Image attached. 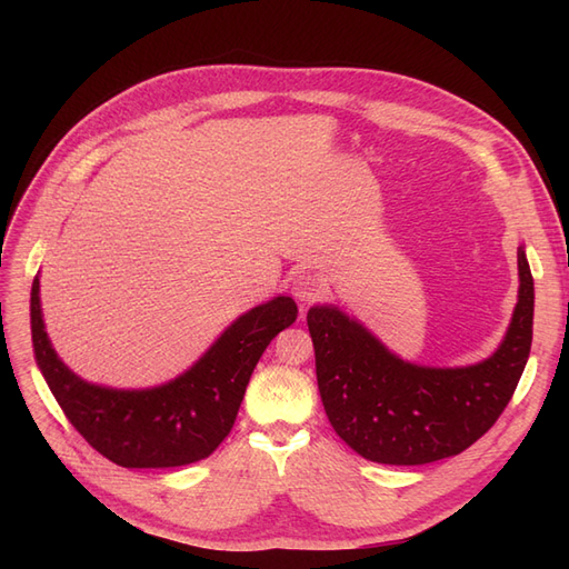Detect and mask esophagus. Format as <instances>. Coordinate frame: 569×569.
Masks as SVG:
<instances>
[{
    "label": "esophagus",
    "mask_w": 569,
    "mask_h": 569,
    "mask_svg": "<svg viewBox=\"0 0 569 569\" xmlns=\"http://www.w3.org/2000/svg\"><path fill=\"white\" fill-rule=\"evenodd\" d=\"M322 291H325V284L316 272H299L295 282H291V295H295L297 301L301 303H311L320 299Z\"/></svg>",
    "instance_id": "obj_1"
}]
</instances>
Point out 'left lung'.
<instances>
[{"label": "left lung", "mask_w": 569, "mask_h": 569, "mask_svg": "<svg viewBox=\"0 0 569 569\" xmlns=\"http://www.w3.org/2000/svg\"><path fill=\"white\" fill-rule=\"evenodd\" d=\"M518 303L498 349L475 366L432 368L391 353L332 303L308 311L318 389L335 432L372 462L425 465L472 446L501 416L531 349L533 280L518 249Z\"/></svg>", "instance_id": "1"}]
</instances>
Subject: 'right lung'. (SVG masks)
Listing matches in <instances>:
<instances>
[{
    "label": "right lung",
    "mask_w": 569,
    "mask_h": 569,
    "mask_svg": "<svg viewBox=\"0 0 569 569\" xmlns=\"http://www.w3.org/2000/svg\"><path fill=\"white\" fill-rule=\"evenodd\" d=\"M297 313L291 297L258 303L176 380L116 389L82 380L63 363L44 330L40 274L30 289L32 349L47 387L92 449L120 468H180L209 458L230 435L258 358Z\"/></svg>",
    "instance_id": "obj_1"
}]
</instances>
